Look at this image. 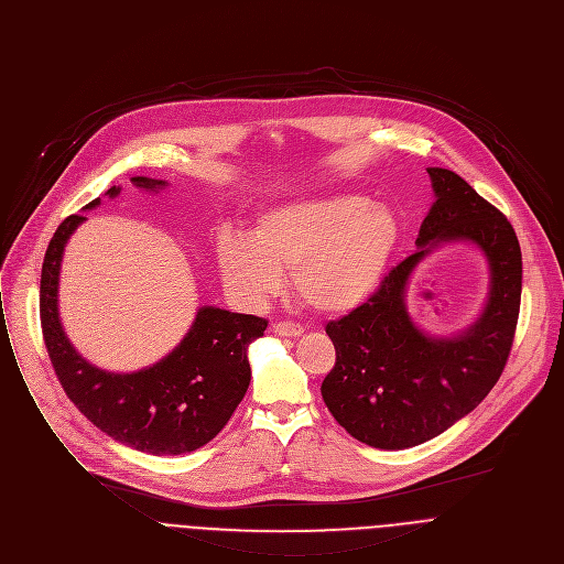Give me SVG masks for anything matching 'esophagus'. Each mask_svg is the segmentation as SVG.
Returning <instances> with one entry per match:
<instances>
[{
  "label": "esophagus",
  "instance_id": "1",
  "mask_svg": "<svg viewBox=\"0 0 564 564\" xmlns=\"http://www.w3.org/2000/svg\"><path fill=\"white\" fill-rule=\"evenodd\" d=\"M273 333L280 337H300L304 333V326L297 322H278L273 324Z\"/></svg>",
  "mask_w": 564,
  "mask_h": 564
}]
</instances>
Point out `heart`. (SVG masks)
<instances>
[{
  "label": "heart",
  "mask_w": 564,
  "mask_h": 564,
  "mask_svg": "<svg viewBox=\"0 0 564 564\" xmlns=\"http://www.w3.org/2000/svg\"><path fill=\"white\" fill-rule=\"evenodd\" d=\"M398 240L393 215L360 195L306 199L267 210L249 236L217 240L219 275L258 304L291 273L293 291L319 313H347L378 289Z\"/></svg>",
  "instance_id": "heart-1"
}]
</instances>
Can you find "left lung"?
Listing matches in <instances>:
<instances>
[{
    "label": "left lung",
    "mask_w": 564,
    "mask_h": 564,
    "mask_svg": "<svg viewBox=\"0 0 564 564\" xmlns=\"http://www.w3.org/2000/svg\"><path fill=\"white\" fill-rule=\"evenodd\" d=\"M435 202L415 247L380 289L343 319L326 324L335 367L322 398L337 424L376 448H409L471 413L498 382L520 313L522 253L509 219L458 173L426 169ZM448 241H469L490 264L488 302L456 336H429L408 315L414 267Z\"/></svg>",
    "instance_id": "1"
}]
</instances>
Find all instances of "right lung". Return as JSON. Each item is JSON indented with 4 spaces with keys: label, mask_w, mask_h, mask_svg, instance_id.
<instances>
[{
    "label": "right lung",
    "mask_w": 564,
    "mask_h": 564,
    "mask_svg": "<svg viewBox=\"0 0 564 564\" xmlns=\"http://www.w3.org/2000/svg\"><path fill=\"white\" fill-rule=\"evenodd\" d=\"M138 188L160 191L164 180L131 177ZM110 186L108 197H118ZM99 206V197L84 208ZM66 217L44 256L40 317L53 369L73 404L108 437L153 456H180L210 442L242 402L251 365L247 349L264 335L267 319L202 306L182 343L153 367L116 373L84 360L64 333L57 306L64 247L84 221Z\"/></svg>",
    "instance_id": "right-lung-1"
}]
</instances>
